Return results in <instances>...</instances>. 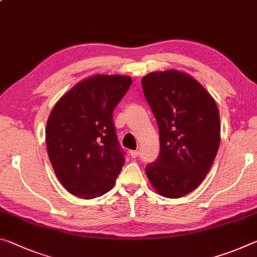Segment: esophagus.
Masks as SVG:
<instances>
[{
	"label": "esophagus",
	"mask_w": 257,
	"mask_h": 257,
	"mask_svg": "<svg viewBox=\"0 0 257 257\" xmlns=\"http://www.w3.org/2000/svg\"><path fill=\"white\" fill-rule=\"evenodd\" d=\"M129 154H130V157H132L133 159H135V158H137L138 156H140V152H138V151H130Z\"/></svg>",
	"instance_id": "obj_1"
}]
</instances>
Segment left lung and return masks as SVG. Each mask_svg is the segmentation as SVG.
<instances>
[{
    "label": "left lung",
    "mask_w": 257,
    "mask_h": 257,
    "mask_svg": "<svg viewBox=\"0 0 257 257\" xmlns=\"http://www.w3.org/2000/svg\"><path fill=\"white\" fill-rule=\"evenodd\" d=\"M142 87L160 134V154L146 175L158 194L181 198L201 184L216 158V101L194 77L177 70L150 73Z\"/></svg>",
    "instance_id": "8db88e82"
}]
</instances>
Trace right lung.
<instances>
[{"label": "right lung", "instance_id": "add662e5", "mask_svg": "<svg viewBox=\"0 0 257 257\" xmlns=\"http://www.w3.org/2000/svg\"><path fill=\"white\" fill-rule=\"evenodd\" d=\"M132 82L127 75L87 77L64 93L49 115V159L62 185L76 197H100L115 184L124 158L113 109Z\"/></svg>", "mask_w": 257, "mask_h": 257}]
</instances>
